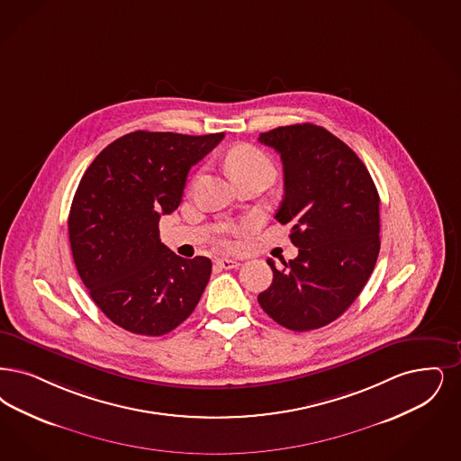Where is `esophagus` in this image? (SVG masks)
Listing matches in <instances>:
<instances>
[{
  "label": "esophagus",
  "instance_id": "esophagus-1",
  "mask_svg": "<svg viewBox=\"0 0 461 461\" xmlns=\"http://www.w3.org/2000/svg\"><path fill=\"white\" fill-rule=\"evenodd\" d=\"M216 264L222 269H237L240 266V260H237V258H216Z\"/></svg>",
  "mask_w": 461,
  "mask_h": 461
}]
</instances>
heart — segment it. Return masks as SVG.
<instances>
[{"mask_svg": "<svg viewBox=\"0 0 461 461\" xmlns=\"http://www.w3.org/2000/svg\"><path fill=\"white\" fill-rule=\"evenodd\" d=\"M226 167L233 178L247 175H260L266 178H275V165L260 149L243 144L233 149L226 158Z\"/></svg>", "mask_w": 461, "mask_h": 461, "instance_id": "heart-1", "label": "heart"}]
</instances>
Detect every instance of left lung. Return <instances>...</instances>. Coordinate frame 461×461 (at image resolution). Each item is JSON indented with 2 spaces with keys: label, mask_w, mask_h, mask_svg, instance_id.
<instances>
[{
  "label": "left lung",
  "mask_w": 461,
  "mask_h": 461,
  "mask_svg": "<svg viewBox=\"0 0 461 461\" xmlns=\"http://www.w3.org/2000/svg\"><path fill=\"white\" fill-rule=\"evenodd\" d=\"M283 161L285 197L276 212L292 224L294 260H267L271 286L262 311L292 331L319 330L345 312L364 290L379 256V194L360 158L312 123L258 135Z\"/></svg>",
  "instance_id": "left-lung-1"
}]
</instances>
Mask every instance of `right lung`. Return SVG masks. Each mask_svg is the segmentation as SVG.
I'll return each instance as SVG.
<instances>
[{
    "label": "right lung",
    "instance_id": "obj_1",
    "mask_svg": "<svg viewBox=\"0 0 461 461\" xmlns=\"http://www.w3.org/2000/svg\"><path fill=\"white\" fill-rule=\"evenodd\" d=\"M224 133L137 130L103 149L84 173L68 216L78 276L116 326L163 336L194 312L212 264L159 239V218L184 195L186 175Z\"/></svg>",
    "mask_w": 461,
    "mask_h": 461
}]
</instances>
